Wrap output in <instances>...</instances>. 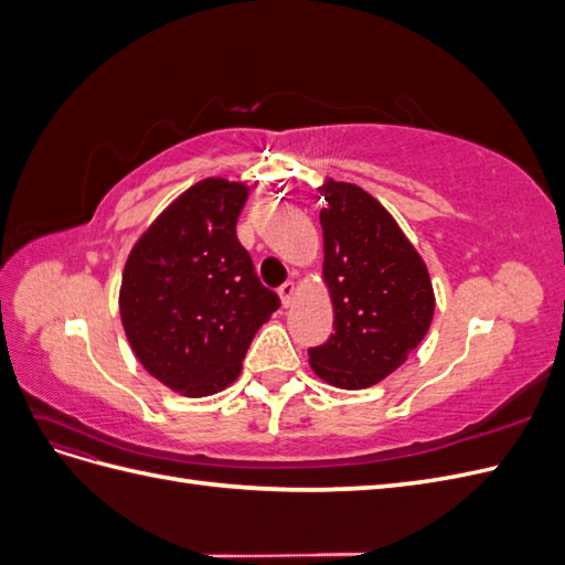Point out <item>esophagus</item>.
<instances>
[{
  "label": "esophagus",
  "mask_w": 565,
  "mask_h": 565,
  "mask_svg": "<svg viewBox=\"0 0 565 565\" xmlns=\"http://www.w3.org/2000/svg\"><path fill=\"white\" fill-rule=\"evenodd\" d=\"M295 292H297V287H295V282H292V280H287L285 285H280V287H278V297H280V301H282L285 309H287L289 303H292Z\"/></svg>",
  "instance_id": "esophagus-1"
}]
</instances>
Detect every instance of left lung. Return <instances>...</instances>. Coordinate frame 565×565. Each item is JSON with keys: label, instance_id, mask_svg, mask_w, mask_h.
Segmentation results:
<instances>
[{"label": "left lung", "instance_id": "obj_1", "mask_svg": "<svg viewBox=\"0 0 565 565\" xmlns=\"http://www.w3.org/2000/svg\"><path fill=\"white\" fill-rule=\"evenodd\" d=\"M324 210L322 278L328 282L334 334L309 349L320 380L367 388L398 370L429 332L436 299L429 270L382 204L355 183L320 185Z\"/></svg>", "mask_w": 565, "mask_h": 565}]
</instances>
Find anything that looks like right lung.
<instances>
[{
	"label": "right lung",
	"instance_id": "1",
	"mask_svg": "<svg viewBox=\"0 0 565 565\" xmlns=\"http://www.w3.org/2000/svg\"><path fill=\"white\" fill-rule=\"evenodd\" d=\"M247 185L202 179L136 241L119 316L139 363L188 398L231 386L256 330L280 299L256 278L235 235Z\"/></svg>",
	"mask_w": 565,
	"mask_h": 565
}]
</instances>
